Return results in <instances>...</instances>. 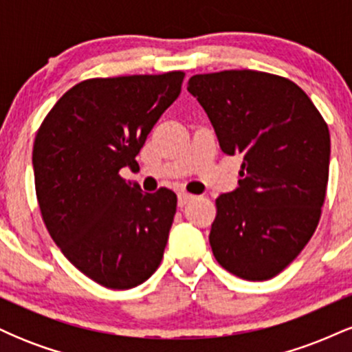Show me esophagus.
I'll return each instance as SVG.
<instances>
[{
    "label": "esophagus",
    "instance_id": "obj_1",
    "mask_svg": "<svg viewBox=\"0 0 352 352\" xmlns=\"http://www.w3.org/2000/svg\"><path fill=\"white\" fill-rule=\"evenodd\" d=\"M190 200H193V195H190V193H187V192H180L179 200L177 201H179V207H185Z\"/></svg>",
    "mask_w": 352,
    "mask_h": 352
}]
</instances>
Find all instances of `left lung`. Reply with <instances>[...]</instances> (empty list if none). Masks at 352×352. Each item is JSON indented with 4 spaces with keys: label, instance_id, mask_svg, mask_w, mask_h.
<instances>
[{
    "label": "left lung",
    "instance_id": "8db88e82",
    "mask_svg": "<svg viewBox=\"0 0 352 352\" xmlns=\"http://www.w3.org/2000/svg\"><path fill=\"white\" fill-rule=\"evenodd\" d=\"M220 148L240 153L238 187L217 199L210 245L235 276L265 281L281 273L318 227L329 175L328 125L305 91L260 71L188 79Z\"/></svg>",
    "mask_w": 352,
    "mask_h": 352
}]
</instances>
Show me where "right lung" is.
I'll return each mask as SVG.
<instances>
[{
    "label": "right lung",
    "instance_id": "1",
    "mask_svg": "<svg viewBox=\"0 0 352 352\" xmlns=\"http://www.w3.org/2000/svg\"><path fill=\"white\" fill-rule=\"evenodd\" d=\"M184 72L76 84L43 120L33 147L47 232L79 272L111 289L142 285L162 261L177 195L144 193L119 175L179 98Z\"/></svg>",
    "mask_w": 352,
    "mask_h": 352
}]
</instances>
